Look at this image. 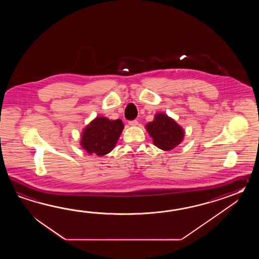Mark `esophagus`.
Wrapping results in <instances>:
<instances>
[{"label":"esophagus","mask_w":259,"mask_h":259,"mask_svg":"<svg viewBox=\"0 0 259 259\" xmlns=\"http://www.w3.org/2000/svg\"><path fill=\"white\" fill-rule=\"evenodd\" d=\"M128 125L130 126H137L138 121L137 120H131V121H128Z\"/></svg>","instance_id":"obj_1"}]
</instances>
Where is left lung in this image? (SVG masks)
<instances>
[{
	"instance_id": "obj_1",
	"label": "left lung",
	"mask_w": 259,
	"mask_h": 259,
	"mask_svg": "<svg viewBox=\"0 0 259 259\" xmlns=\"http://www.w3.org/2000/svg\"><path fill=\"white\" fill-rule=\"evenodd\" d=\"M146 130L154 145L164 151L175 148L184 138L183 128L164 113L156 114L154 120L146 125Z\"/></svg>"
}]
</instances>
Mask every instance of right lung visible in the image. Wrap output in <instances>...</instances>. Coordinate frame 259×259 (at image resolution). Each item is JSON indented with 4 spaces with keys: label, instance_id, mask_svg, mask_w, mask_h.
Here are the masks:
<instances>
[{
    "label": "right lung",
    "instance_id": "add662e5",
    "mask_svg": "<svg viewBox=\"0 0 259 259\" xmlns=\"http://www.w3.org/2000/svg\"><path fill=\"white\" fill-rule=\"evenodd\" d=\"M123 128L121 119L110 120L105 116H98L84 128L80 145L89 154L105 155L116 146Z\"/></svg>",
    "mask_w": 259,
    "mask_h": 259
}]
</instances>
